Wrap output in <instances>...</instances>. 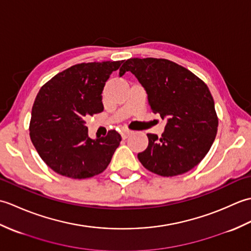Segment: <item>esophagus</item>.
<instances>
[{"label":"esophagus","mask_w":251,"mask_h":251,"mask_svg":"<svg viewBox=\"0 0 251 251\" xmlns=\"http://www.w3.org/2000/svg\"><path fill=\"white\" fill-rule=\"evenodd\" d=\"M130 134H131V131L130 130H127V129H123L121 131V136H122L123 139H127V138L129 137Z\"/></svg>","instance_id":"34e87169"}]
</instances>
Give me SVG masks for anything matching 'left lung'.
I'll return each instance as SVG.
<instances>
[{
	"label": "left lung",
	"instance_id": "left-lung-1",
	"mask_svg": "<svg viewBox=\"0 0 251 251\" xmlns=\"http://www.w3.org/2000/svg\"><path fill=\"white\" fill-rule=\"evenodd\" d=\"M130 71L145 87L153 113L167 119L162 137L148 134L138 154L150 172L174 177L188 173L209 151L218 130L214 98L207 85L182 66L167 59L130 58L120 75Z\"/></svg>",
	"mask_w": 251,
	"mask_h": 251
}]
</instances>
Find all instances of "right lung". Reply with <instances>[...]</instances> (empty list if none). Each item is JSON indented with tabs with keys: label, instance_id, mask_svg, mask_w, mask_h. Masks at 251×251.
<instances>
[{
	"label": "right lung",
	"instance_id": "add662e5",
	"mask_svg": "<svg viewBox=\"0 0 251 251\" xmlns=\"http://www.w3.org/2000/svg\"><path fill=\"white\" fill-rule=\"evenodd\" d=\"M123 62L78 63L58 73L37 93L30 138L41 158L55 173L86 179L108 167L122 137L110 130L105 137L92 139L85 120L103 111L101 94L105 82Z\"/></svg>",
	"mask_w": 251,
	"mask_h": 251
}]
</instances>
